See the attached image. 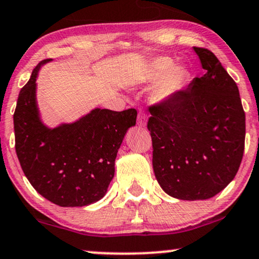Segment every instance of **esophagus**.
Here are the masks:
<instances>
[{
  "mask_svg": "<svg viewBox=\"0 0 259 259\" xmlns=\"http://www.w3.org/2000/svg\"><path fill=\"white\" fill-rule=\"evenodd\" d=\"M147 121H148V116L145 112L141 111L138 114V120H137V123H138L139 127H145L147 126Z\"/></svg>",
  "mask_w": 259,
  "mask_h": 259,
  "instance_id": "obj_1",
  "label": "esophagus"
}]
</instances>
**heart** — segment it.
Segmentation results:
<instances>
[{
    "label": "heart",
    "mask_w": 259,
    "mask_h": 259,
    "mask_svg": "<svg viewBox=\"0 0 259 259\" xmlns=\"http://www.w3.org/2000/svg\"><path fill=\"white\" fill-rule=\"evenodd\" d=\"M141 81L155 82L150 93L151 103L157 105L168 104L187 87L189 71L184 66H175V60L168 57H157L145 64Z\"/></svg>",
    "instance_id": "b5f03b06"
}]
</instances>
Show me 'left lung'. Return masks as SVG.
<instances>
[{"label": "left lung", "instance_id": "obj_1", "mask_svg": "<svg viewBox=\"0 0 259 259\" xmlns=\"http://www.w3.org/2000/svg\"><path fill=\"white\" fill-rule=\"evenodd\" d=\"M206 74L168 104L151 106L148 130L160 187L179 200H207L235 177L245 148L239 88L217 57L194 47Z\"/></svg>", "mask_w": 259, "mask_h": 259}]
</instances>
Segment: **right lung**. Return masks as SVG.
Returning <instances> with one entry per match:
<instances>
[{
    "instance_id": "add662e5",
    "label": "right lung",
    "mask_w": 259,
    "mask_h": 259,
    "mask_svg": "<svg viewBox=\"0 0 259 259\" xmlns=\"http://www.w3.org/2000/svg\"><path fill=\"white\" fill-rule=\"evenodd\" d=\"M42 60L20 90L15 108V151L24 175L45 199L62 207L99 201L115 175V159L137 110L96 108L78 120L48 127L39 115L36 90Z\"/></svg>"
}]
</instances>
